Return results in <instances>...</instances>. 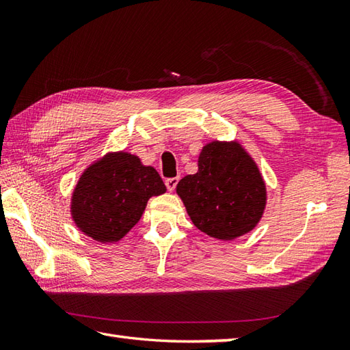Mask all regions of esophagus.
I'll list each match as a JSON object with an SVG mask.
<instances>
[{
  "label": "esophagus",
  "mask_w": 350,
  "mask_h": 350,
  "mask_svg": "<svg viewBox=\"0 0 350 350\" xmlns=\"http://www.w3.org/2000/svg\"><path fill=\"white\" fill-rule=\"evenodd\" d=\"M177 182H179V177H173V179H167L165 180V185H167V189L170 192H173L177 187Z\"/></svg>",
  "instance_id": "34e87169"
}]
</instances>
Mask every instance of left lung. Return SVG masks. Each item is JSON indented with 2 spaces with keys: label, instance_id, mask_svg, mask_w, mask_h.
<instances>
[{
  "label": "left lung",
  "instance_id": "left-lung-1",
  "mask_svg": "<svg viewBox=\"0 0 350 350\" xmlns=\"http://www.w3.org/2000/svg\"><path fill=\"white\" fill-rule=\"evenodd\" d=\"M176 192L192 224L219 241H233L254 230L267 203L257 162L236 139L204 144L198 171L185 176Z\"/></svg>",
  "mask_w": 350,
  "mask_h": 350
}]
</instances>
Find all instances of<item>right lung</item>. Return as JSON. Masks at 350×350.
<instances>
[{
    "label": "right lung",
    "mask_w": 350,
    "mask_h": 350,
    "mask_svg": "<svg viewBox=\"0 0 350 350\" xmlns=\"http://www.w3.org/2000/svg\"><path fill=\"white\" fill-rule=\"evenodd\" d=\"M167 192L153 167L137 154L108 152L88 165L73 188L70 215L79 232L100 243L122 241L147 202Z\"/></svg>",
    "instance_id": "1"
}]
</instances>
